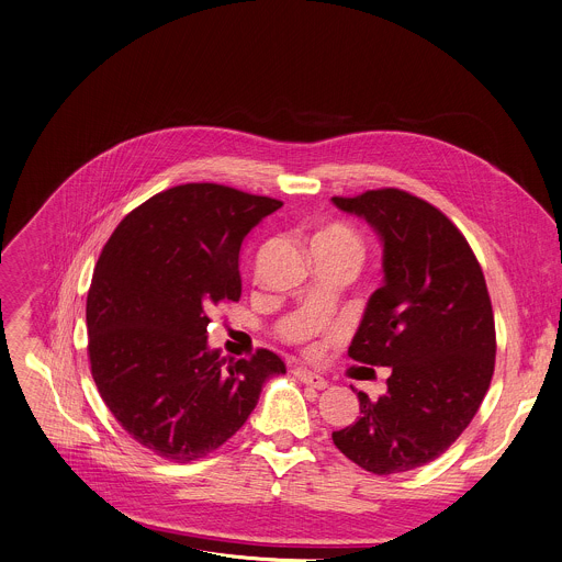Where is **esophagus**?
Here are the masks:
<instances>
[{
  "label": "esophagus",
  "instance_id": "esophagus-1",
  "mask_svg": "<svg viewBox=\"0 0 562 562\" xmlns=\"http://www.w3.org/2000/svg\"><path fill=\"white\" fill-rule=\"evenodd\" d=\"M293 373H295V378H297L300 382H304V384H308V386H313V389H327V386H329V382H327L323 375H317L315 371L295 369Z\"/></svg>",
  "mask_w": 562,
  "mask_h": 562
}]
</instances>
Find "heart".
Returning a JSON list of instances; mask_svg holds the SVG:
<instances>
[{
  "label": "heart",
  "instance_id": "heart-1",
  "mask_svg": "<svg viewBox=\"0 0 562 562\" xmlns=\"http://www.w3.org/2000/svg\"><path fill=\"white\" fill-rule=\"evenodd\" d=\"M313 247L347 254L356 260H362V254H364L362 237L351 226L340 224V222L329 224L323 231H317V235L313 237Z\"/></svg>",
  "mask_w": 562,
  "mask_h": 562
}]
</instances>
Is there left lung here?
Here are the masks:
<instances>
[{
	"label": "left lung",
	"mask_w": 562,
	"mask_h": 562,
	"mask_svg": "<svg viewBox=\"0 0 562 562\" xmlns=\"http://www.w3.org/2000/svg\"><path fill=\"white\" fill-rule=\"evenodd\" d=\"M331 202L382 245V284L349 356L389 369L382 395L356 389L360 418L331 438L371 473L412 471L456 442L490 389L496 329L485 276L462 233L416 195L380 189Z\"/></svg>",
	"instance_id": "1"
}]
</instances>
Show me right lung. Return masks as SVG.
Returning a JSON list of instances; mask_svg holds the SVG:
<instances>
[{"label": "right lung", "mask_w": 562, "mask_h": 562, "mask_svg": "<svg viewBox=\"0 0 562 562\" xmlns=\"http://www.w3.org/2000/svg\"><path fill=\"white\" fill-rule=\"evenodd\" d=\"M280 200L220 184L157 193L113 231L93 271L87 327L98 391L115 420L173 462L204 458L286 373L267 349L251 360L209 347V315L237 302L239 249Z\"/></svg>", "instance_id": "1"}]
</instances>
